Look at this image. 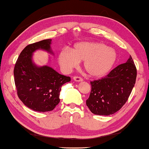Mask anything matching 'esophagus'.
Here are the masks:
<instances>
[{
  "label": "esophagus",
  "instance_id": "34e87169",
  "mask_svg": "<svg viewBox=\"0 0 149 149\" xmlns=\"http://www.w3.org/2000/svg\"><path fill=\"white\" fill-rule=\"evenodd\" d=\"M73 79H74L75 81H77V82H81L83 81V79L81 78L80 77H78V76H75L73 77Z\"/></svg>",
  "mask_w": 149,
  "mask_h": 149
}]
</instances>
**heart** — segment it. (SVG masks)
<instances>
[{"label": "heart", "instance_id": "b5f03b06", "mask_svg": "<svg viewBox=\"0 0 149 149\" xmlns=\"http://www.w3.org/2000/svg\"><path fill=\"white\" fill-rule=\"evenodd\" d=\"M117 54L113 49L99 42H81L72 50L64 49L60 52L58 61L65 72H70L83 61L84 68L88 75L100 77L107 74L116 61Z\"/></svg>", "mask_w": 149, "mask_h": 149}]
</instances>
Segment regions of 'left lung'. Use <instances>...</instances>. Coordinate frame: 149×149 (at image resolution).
<instances>
[{"label": "left lung", "instance_id": "1", "mask_svg": "<svg viewBox=\"0 0 149 149\" xmlns=\"http://www.w3.org/2000/svg\"><path fill=\"white\" fill-rule=\"evenodd\" d=\"M137 75L131 56L106 76L91 81V90L86 105L95 115L108 116L122 108L128 100Z\"/></svg>", "mask_w": 149, "mask_h": 149}]
</instances>
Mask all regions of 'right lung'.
I'll list each match as a JSON object with an SVG mask.
<instances>
[{
    "label": "right lung",
    "mask_w": 149,
    "mask_h": 149,
    "mask_svg": "<svg viewBox=\"0 0 149 149\" xmlns=\"http://www.w3.org/2000/svg\"><path fill=\"white\" fill-rule=\"evenodd\" d=\"M51 39L29 44L19 55L14 68V79L17 95L25 105L38 112L50 111L59 104L63 84L71 79L48 66L39 67L34 64L33 53L38 49L50 50Z\"/></svg>",
    "instance_id": "1"
}]
</instances>
